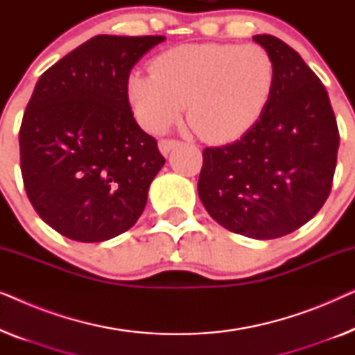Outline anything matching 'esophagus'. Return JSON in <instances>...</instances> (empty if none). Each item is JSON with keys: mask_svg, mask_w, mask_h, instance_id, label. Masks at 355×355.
<instances>
[{"mask_svg": "<svg viewBox=\"0 0 355 355\" xmlns=\"http://www.w3.org/2000/svg\"><path fill=\"white\" fill-rule=\"evenodd\" d=\"M178 145H179V142H178V140H174V139H162L158 142V148H159V152H162L164 157H166V155L171 152L174 147H178Z\"/></svg>", "mask_w": 355, "mask_h": 355, "instance_id": "34e87169", "label": "esophagus"}]
</instances>
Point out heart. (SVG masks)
<instances>
[{"mask_svg":"<svg viewBox=\"0 0 355 355\" xmlns=\"http://www.w3.org/2000/svg\"><path fill=\"white\" fill-rule=\"evenodd\" d=\"M276 85L268 50L239 43H193L166 50L152 74L132 72L125 92L139 124L162 132L187 103V119L203 140L234 142L261 119Z\"/></svg>","mask_w":355,"mask_h":355,"instance_id":"heart-1","label":"heart"}]
</instances>
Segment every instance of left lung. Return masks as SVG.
I'll return each instance as SVG.
<instances>
[{
	"label": "left lung",
	"instance_id": "8db88e82",
	"mask_svg": "<svg viewBox=\"0 0 355 355\" xmlns=\"http://www.w3.org/2000/svg\"><path fill=\"white\" fill-rule=\"evenodd\" d=\"M254 40L276 64L261 119L236 142L203 150L198 197L213 220L252 239H276L317 215L331 191L339 132L322 80L273 35Z\"/></svg>",
	"mask_w": 355,
	"mask_h": 355
}]
</instances>
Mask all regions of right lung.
I'll list each match as a JSON object with an SVG mask.
<instances>
[{
	"label": "right lung",
	"mask_w": 355,
	"mask_h": 355,
	"mask_svg": "<svg viewBox=\"0 0 355 355\" xmlns=\"http://www.w3.org/2000/svg\"><path fill=\"white\" fill-rule=\"evenodd\" d=\"M163 35H96L38 79L19 147L27 197L60 234L103 242L142 215L163 168L157 140L130 110V69Z\"/></svg>",
	"instance_id": "right-lung-1"
}]
</instances>
